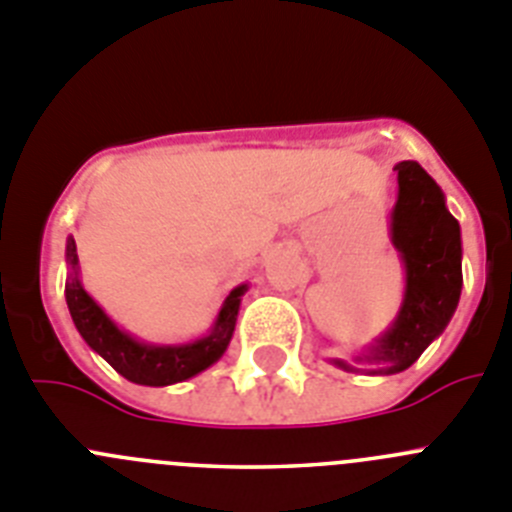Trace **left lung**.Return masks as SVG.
Segmentation results:
<instances>
[{
  "label": "left lung",
  "instance_id": "left-lung-1",
  "mask_svg": "<svg viewBox=\"0 0 512 512\" xmlns=\"http://www.w3.org/2000/svg\"><path fill=\"white\" fill-rule=\"evenodd\" d=\"M398 170V201L390 211V242L405 270V290L393 324L377 336L357 365L331 359L347 372L395 375L423 354V349L449 326L462 296V229L446 209L444 191L416 160H403Z\"/></svg>",
  "mask_w": 512,
  "mask_h": 512
}]
</instances>
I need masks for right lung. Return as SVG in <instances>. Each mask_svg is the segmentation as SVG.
Masks as SVG:
<instances>
[{"mask_svg":"<svg viewBox=\"0 0 512 512\" xmlns=\"http://www.w3.org/2000/svg\"><path fill=\"white\" fill-rule=\"evenodd\" d=\"M66 265V303L78 334L84 336V342L107 359L119 375L137 385H150V388L176 385L219 362L232 342L239 303L247 293V283L229 290L209 334L186 344H150L119 329L104 313V308L86 293L84 283L78 278V255L73 237L66 239Z\"/></svg>","mask_w":512,"mask_h":512,"instance_id":"add662e5","label":"right lung"}]
</instances>
